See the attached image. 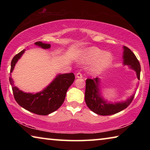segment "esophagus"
Here are the masks:
<instances>
[{
	"mask_svg": "<svg viewBox=\"0 0 150 150\" xmlns=\"http://www.w3.org/2000/svg\"><path fill=\"white\" fill-rule=\"evenodd\" d=\"M76 77H77V78H82V77H83L82 73H80V72L77 73V75H76Z\"/></svg>",
	"mask_w": 150,
	"mask_h": 150,
	"instance_id": "34e87169",
	"label": "esophagus"
}]
</instances>
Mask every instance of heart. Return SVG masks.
I'll return each instance as SVG.
<instances>
[{
    "mask_svg": "<svg viewBox=\"0 0 150 150\" xmlns=\"http://www.w3.org/2000/svg\"><path fill=\"white\" fill-rule=\"evenodd\" d=\"M113 57L111 53L105 51L96 47L88 48L83 54V61L86 63L95 62L91 71L95 74H98L106 70L111 65Z\"/></svg>",
    "mask_w": 150,
    "mask_h": 150,
    "instance_id": "heart-1",
    "label": "heart"
}]
</instances>
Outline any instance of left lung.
Returning <instances> with one entry per match:
<instances>
[{"label":"left lung","instance_id":"1","mask_svg":"<svg viewBox=\"0 0 150 150\" xmlns=\"http://www.w3.org/2000/svg\"><path fill=\"white\" fill-rule=\"evenodd\" d=\"M124 65H128L136 73L137 77L140 78L141 67L139 61L134 53L128 47L124 46ZM100 80L98 78L86 80L85 100L87 106L93 112L98 115L107 116L116 114L126 108L132 102L135 93L124 102L109 103L102 97L99 89Z\"/></svg>","mask_w":150,"mask_h":150}]
</instances>
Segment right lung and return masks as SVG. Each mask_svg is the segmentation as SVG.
<instances>
[{"instance_id": "1", "label": "right lung", "mask_w": 150, "mask_h": 150, "mask_svg": "<svg viewBox=\"0 0 150 150\" xmlns=\"http://www.w3.org/2000/svg\"><path fill=\"white\" fill-rule=\"evenodd\" d=\"M35 44L44 49H49L51 45L37 42ZM25 50L21 51L13 57L11 62V73ZM75 80L73 73L59 74L47 87L40 93H26L19 90L14 85L11 75L9 77L10 83L12 85L14 97L18 105L26 110L39 115H47L57 110L65 100L66 93Z\"/></svg>"}]
</instances>
